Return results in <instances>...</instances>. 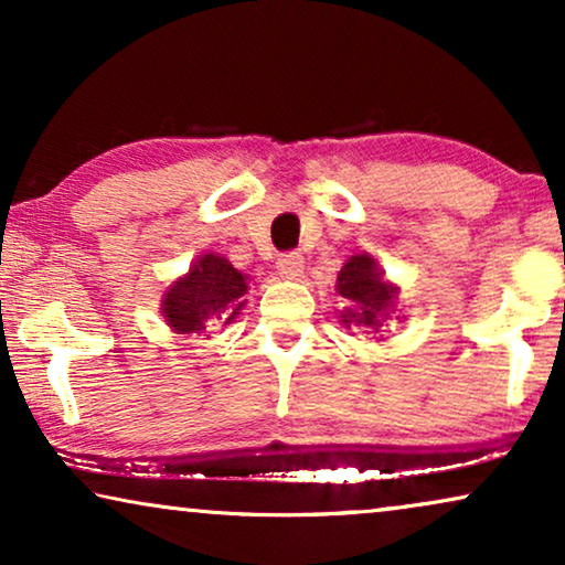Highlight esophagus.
I'll return each instance as SVG.
<instances>
[{
	"label": "esophagus",
	"instance_id": "esophagus-1",
	"mask_svg": "<svg viewBox=\"0 0 565 565\" xmlns=\"http://www.w3.org/2000/svg\"><path fill=\"white\" fill-rule=\"evenodd\" d=\"M277 269H280V275L288 277V280H296V277L303 275V257H300V252H285L280 254V259H277Z\"/></svg>",
	"mask_w": 565,
	"mask_h": 565
}]
</instances>
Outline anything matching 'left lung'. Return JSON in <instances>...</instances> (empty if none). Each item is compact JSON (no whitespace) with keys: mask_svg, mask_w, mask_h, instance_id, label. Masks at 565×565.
Masks as SVG:
<instances>
[{"mask_svg":"<svg viewBox=\"0 0 565 565\" xmlns=\"http://www.w3.org/2000/svg\"><path fill=\"white\" fill-rule=\"evenodd\" d=\"M339 296L350 300L354 308H347L342 316L344 323H358V327L377 331L383 327V316L388 311L396 290L388 282L381 280V269L375 259L367 254H358L342 267L337 277Z\"/></svg>","mask_w":565,"mask_h":565,"instance_id":"8db88e82","label":"left lung"}]
</instances>
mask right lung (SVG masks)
I'll return each mask as SVG.
<instances>
[{
	"label": "right lung",
	"instance_id": "add662e5",
	"mask_svg": "<svg viewBox=\"0 0 565 565\" xmlns=\"http://www.w3.org/2000/svg\"><path fill=\"white\" fill-rule=\"evenodd\" d=\"M246 277L228 259L205 254L164 298V319L180 334H200L215 321L231 323L242 311Z\"/></svg>",
	"mask_w": 565,
	"mask_h": 565
}]
</instances>
